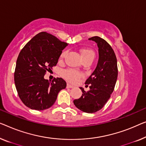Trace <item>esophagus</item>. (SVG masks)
I'll use <instances>...</instances> for the list:
<instances>
[{
	"label": "esophagus",
	"mask_w": 146,
	"mask_h": 146,
	"mask_svg": "<svg viewBox=\"0 0 146 146\" xmlns=\"http://www.w3.org/2000/svg\"><path fill=\"white\" fill-rule=\"evenodd\" d=\"M73 87L74 86L73 85H71V84L67 83V88H73Z\"/></svg>",
	"instance_id": "34e87169"
}]
</instances>
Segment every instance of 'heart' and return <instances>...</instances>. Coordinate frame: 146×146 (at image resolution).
<instances>
[{"label": "heart", "mask_w": 146, "mask_h": 146, "mask_svg": "<svg viewBox=\"0 0 146 146\" xmlns=\"http://www.w3.org/2000/svg\"><path fill=\"white\" fill-rule=\"evenodd\" d=\"M80 52L81 54V56L82 59H85L86 58L90 57H94V53L91 49L86 48H81L80 50ZM66 52L64 51L60 55V59H63L66 56ZM62 75L64 76V78L68 80V81L73 82V83H75L77 82L79 80L83 77L82 73H79V71L74 70V69H66L62 71Z\"/></svg>", "instance_id": "b5f03b06"}]
</instances>
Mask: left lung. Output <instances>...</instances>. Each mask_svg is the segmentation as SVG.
Returning <instances> with one entry per match:
<instances>
[{"label": "left lung", "instance_id": "8db88e82", "mask_svg": "<svg viewBox=\"0 0 146 146\" xmlns=\"http://www.w3.org/2000/svg\"><path fill=\"white\" fill-rule=\"evenodd\" d=\"M88 39L98 45V62L95 70L85 82L86 86L89 84L90 90L86 92L80 87L82 92L81 97L75 100L73 103L82 111L93 113L100 110L111 97L116 84L118 69L116 56L111 46L98 36Z\"/></svg>", "mask_w": 146, "mask_h": 146}]
</instances>
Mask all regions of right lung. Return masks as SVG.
Returning a JSON list of instances; mask_svg holds the SVG:
<instances>
[{
  "instance_id": "add662e5",
  "label": "right lung",
  "mask_w": 146,
  "mask_h": 146,
  "mask_svg": "<svg viewBox=\"0 0 146 146\" xmlns=\"http://www.w3.org/2000/svg\"><path fill=\"white\" fill-rule=\"evenodd\" d=\"M67 44L51 34L40 32L19 52L14 81L19 98L27 107L46 110L55 103L60 91L66 88V82L62 78H54L50 82L44 76L56 66Z\"/></svg>"
}]
</instances>
